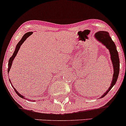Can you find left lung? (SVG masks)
Instances as JSON below:
<instances>
[{
	"label": "left lung",
	"instance_id": "left-lung-1",
	"mask_svg": "<svg viewBox=\"0 0 126 126\" xmlns=\"http://www.w3.org/2000/svg\"><path fill=\"white\" fill-rule=\"evenodd\" d=\"M95 37L99 43H102L104 46H105L109 50L110 54L111 56V62L112 63V67H113L114 74L112 76V80L111 82V85L106 92L101 96V98L105 96L107 94V93L111 90L112 86L116 83L117 80L118 75H119L120 70V60L118 57V53L117 50L116 46L114 44V41L109 35V33L106 31H99L95 33Z\"/></svg>",
	"mask_w": 126,
	"mask_h": 126
}]
</instances>
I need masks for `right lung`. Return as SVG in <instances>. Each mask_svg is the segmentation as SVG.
Returning a JSON list of instances; mask_svg holds the SVG:
<instances>
[{"instance_id":"obj_1","label":"right lung","mask_w":126,"mask_h":126,"mask_svg":"<svg viewBox=\"0 0 126 126\" xmlns=\"http://www.w3.org/2000/svg\"><path fill=\"white\" fill-rule=\"evenodd\" d=\"M32 33H33V32H27V33H26L25 34H24V35L23 36L22 38H21V40H20L19 42V43H18V44L16 45V48H15V51H14V54H13V55L12 56V57H11V58L9 59V60L8 68V73H9V72L10 69H11V66H12V63H13V60H14V59H15V57H16V56L17 53H18V51H19V49L20 48V47H21V46L22 44V43L25 41L26 39L28 38V37H30V36L31 35V34H32ZM9 81H10V82H11V80H10V79H9ZM12 86L13 88H14V90H15L16 93L18 95V96H19L20 97H21L22 98H24V96H23V95H22L20 94L19 93L18 91L16 90L15 88H14V86H13L12 85ZM33 101H34V100H33Z\"/></svg>"}]
</instances>
